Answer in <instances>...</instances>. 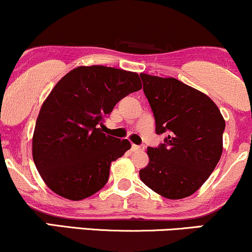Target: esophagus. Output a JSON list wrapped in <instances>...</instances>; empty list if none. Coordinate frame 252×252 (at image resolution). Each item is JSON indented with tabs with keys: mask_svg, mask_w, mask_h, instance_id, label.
Listing matches in <instances>:
<instances>
[{
	"mask_svg": "<svg viewBox=\"0 0 252 252\" xmlns=\"http://www.w3.org/2000/svg\"><path fill=\"white\" fill-rule=\"evenodd\" d=\"M131 149H132V151H143L144 150V145H135V144H132Z\"/></svg>",
	"mask_w": 252,
	"mask_h": 252,
	"instance_id": "34e87169",
	"label": "esophagus"
}]
</instances>
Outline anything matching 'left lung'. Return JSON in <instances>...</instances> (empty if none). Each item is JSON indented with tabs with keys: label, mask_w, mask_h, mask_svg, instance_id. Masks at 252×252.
Instances as JSON below:
<instances>
[{
	"label": "left lung",
	"mask_w": 252,
	"mask_h": 252,
	"mask_svg": "<svg viewBox=\"0 0 252 252\" xmlns=\"http://www.w3.org/2000/svg\"><path fill=\"white\" fill-rule=\"evenodd\" d=\"M164 143L148 148L139 170L147 187L169 199L196 192L216 168L223 151L225 121L210 97L174 77L139 74Z\"/></svg>",
	"instance_id": "8db88e82"
}]
</instances>
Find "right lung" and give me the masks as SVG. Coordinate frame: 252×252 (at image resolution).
I'll use <instances>...</instances> for the list:
<instances>
[{"instance_id": "add662e5", "label": "right lung", "mask_w": 252, "mask_h": 252, "mask_svg": "<svg viewBox=\"0 0 252 252\" xmlns=\"http://www.w3.org/2000/svg\"><path fill=\"white\" fill-rule=\"evenodd\" d=\"M141 88L138 74L104 65L77 66L57 82L32 136V158L50 190L81 201L105 186L111 162L131 144L98 126L117 102Z\"/></svg>"}]
</instances>
